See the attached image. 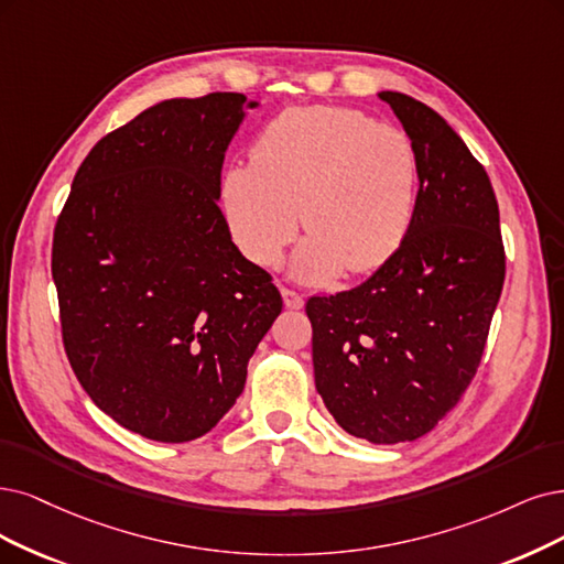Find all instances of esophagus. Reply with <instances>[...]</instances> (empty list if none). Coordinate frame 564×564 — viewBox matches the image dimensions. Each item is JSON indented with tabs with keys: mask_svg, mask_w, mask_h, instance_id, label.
<instances>
[{
	"mask_svg": "<svg viewBox=\"0 0 564 564\" xmlns=\"http://www.w3.org/2000/svg\"><path fill=\"white\" fill-rule=\"evenodd\" d=\"M281 295H283V304L288 308H302L304 306V297L300 293H295V290L290 288H281Z\"/></svg>",
	"mask_w": 564,
	"mask_h": 564,
	"instance_id": "obj_1",
	"label": "esophagus"
}]
</instances>
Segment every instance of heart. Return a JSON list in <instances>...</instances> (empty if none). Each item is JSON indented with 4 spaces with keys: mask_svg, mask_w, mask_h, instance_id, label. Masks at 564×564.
I'll return each instance as SVG.
<instances>
[{
    "mask_svg": "<svg viewBox=\"0 0 564 564\" xmlns=\"http://www.w3.org/2000/svg\"><path fill=\"white\" fill-rule=\"evenodd\" d=\"M419 193V158L400 128L348 107L290 109L253 145V162L229 166L220 202L235 241L276 264L302 216L311 235L295 276L327 281L344 267H381L402 246ZM303 208H299V204Z\"/></svg>",
    "mask_w": 564,
    "mask_h": 564,
    "instance_id": "heart-1",
    "label": "heart"
}]
</instances>
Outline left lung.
Here are the masks:
<instances>
[{
	"instance_id": "1",
	"label": "left lung",
	"mask_w": 564,
	"mask_h": 564,
	"mask_svg": "<svg viewBox=\"0 0 564 564\" xmlns=\"http://www.w3.org/2000/svg\"><path fill=\"white\" fill-rule=\"evenodd\" d=\"M379 97L419 158L409 232L358 288L311 297L316 390L335 421L371 444L413 442L460 402L481 362L505 285L490 178L427 104Z\"/></svg>"
}]
</instances>
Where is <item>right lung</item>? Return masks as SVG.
Instances as JSON below:
<instances>
[{
    "label": "right lung",
    "mask_w": 564,
    "mask_h": 564,
    "mask_svg": "<svg viewBox=\"0 0 564 564\" xmlns=\"http://www.w3.org/2000/svg\"><path fill=\"white\" fill-rule=\"evenodd\" d=\"M239 93L164 99L95 143L53 235L62 341L83 390L145 440L193 442L232 409L281 293L220 212Z\"/></svg>",
    "instance_id": "add662e5"
}]
</instances>
